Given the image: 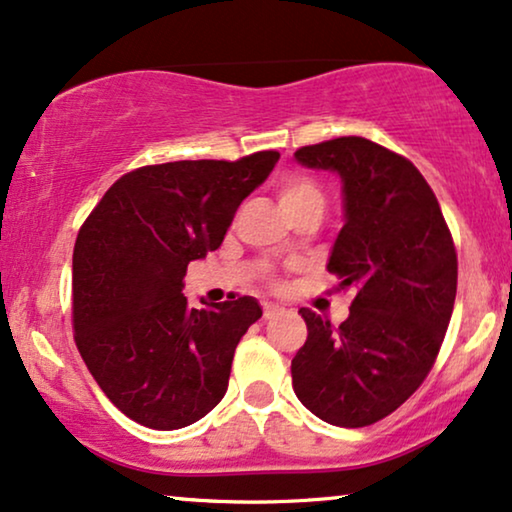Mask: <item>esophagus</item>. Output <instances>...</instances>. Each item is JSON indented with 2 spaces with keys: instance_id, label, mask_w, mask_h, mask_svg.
<instances>
[{
  "instance_id": "34e87169",
  "label": "esophagus",
  "mask_w": 512,
  "mask_h": 512,
  "mask_svg": "<svg viewBox=\"0 0 512 512\" xmlns=\"http://www.w3.org/2000/svg\"><path fill=\"white\" fill-rule=\"evenodd\" d=\"M262 311H264V318L269 320V318H276L278 313H281L283 309H281V306H278V304H269V302H267V304L262 306Z\"/></svg>"
}]
</instances>
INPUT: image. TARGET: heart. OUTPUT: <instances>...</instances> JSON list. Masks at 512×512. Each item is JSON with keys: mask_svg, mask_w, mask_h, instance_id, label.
Returning a JSON list of instances; mask_svg holds the SVG:
<instances>
[{"mask_svg": "<svg viewBox=\"0 0 512 512\" xmlns=\"http://www.w3.org/2000/svg\"><path fill=\"white\" fill-rule=\"evenodd\" d=\"M276 196L283 213L292 217L297 213H316L320 217L325 208V196L311 177L290 173L276 182Z\"/></svg>", "mask_w": 512, "mask_h": 512, "instance_id": "b5f03b06", "label": "heart"}]
</instances>
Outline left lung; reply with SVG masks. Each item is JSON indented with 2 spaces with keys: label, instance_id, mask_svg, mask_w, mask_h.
I'll list each match as a JSON object with an SVG mask.
<instances>
[{
  "label": "left lung",
  "instance_id": "8db88e82",
  "mask_svg": "<svg viewBox=\"0 0 512 512\" xmlns=\"http://www.w3.org/2000/svg\"><path fill=\"white\" fill-rule=\"evenodd\" d=\"M295 159L342 177L344 227L327 271L356 297L339 327L299 309L309 335L292 358V388L327 424L370 426L398 410L438 358L456 297L454 241L405 156L349 135Z\"/></svg>",
  "mask_w": 512,
  "mask_h": 512
}]
</instances>
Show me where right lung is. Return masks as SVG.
<instances>
[{
	"instance_id": "obj_1",
	"label": "right lung",
	"mask_w": 512,
	"mask_h": 512,
	"mask_svg": "<svg viewBox=\"0 0 512 512\" xmlns=\"http://www.w3.org/2000/svg\"><path fill=\"white\" fill-rule=\"evenodd\" d=\"M278 152L173 161L119 177L81 224L72 255L74 342L128 419L185 428L227 393L234 351L262 316L255 297L189 309L185 274L224 241Z\"/></svg>"
}]
</instances>
